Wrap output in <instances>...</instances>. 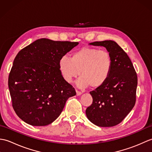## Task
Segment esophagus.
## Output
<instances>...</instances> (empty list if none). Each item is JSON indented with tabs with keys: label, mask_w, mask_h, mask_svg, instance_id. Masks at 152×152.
<instances>
[{
	"label": "esophagus",
	"mask_w": 152,
	"mask_h": 152,
	"mask_svg": "<svg viewBox=\"0 0 152 152\" xmlns=\"http://www.w3.org/2000/svg\"><path fill=\"white\" fill-rule=\"evenodd\" d=\"M82 94V92L78 91H77V90H76V95L77 96H80V95H81Z\"/></svg>",
	"instance_id": "esophagus-1"
}]
</instances>
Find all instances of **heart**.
<instances>
[{
	"label": "heart",
	"instance_id": "1",
	"mask_svg": "<svg viewBox=\"0 0 152 152\" xmlns=\"http://www.w3.org/2000/svg\"><path fill=\"white\" fill-rule=\"evenodd\" d=\"M112 67V58L108 51L88 47L75 51L70 59L63 56L59 61L63 78L70 83L80 74L77 83L81 88L101 87L109 78Z\"/></svg>",
	"mask_w": 152,
	"mask_h": 152
}]
</instances>
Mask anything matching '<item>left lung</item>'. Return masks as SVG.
<instances>
[{
  "label": "left lung",
  "mask_w": 152,
  "mask_h": 152,
  "mask_svg": "<svg viewBox=\"0 0 152 152\" xmlns=\"http://www.w3.org/2000/svg\"><path fill=\"white\" fill-rule=\"evenodd\" d=\"M89 45L104 47L111 56L112 67L107 81L90 92L93 103L86 114L96 126L113 127L121 123L135 104L137 73L127 54L115 42H94Z\"/></svg>",
  "instance_id": "obj_1"
}]
</instances>
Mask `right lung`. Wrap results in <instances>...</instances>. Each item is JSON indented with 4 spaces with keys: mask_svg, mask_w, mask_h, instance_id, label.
I'll return each mask as SVG.
<instances>
[{
    "mask_svg": "<svg viewBox=\"0 0 152 152\" xmlns=\"http://www.w3.org/2000/svg\"><path fill=\"white\" fill-rule=\"evenodd\" d=\"M78 42L40 38L22 49L8 77L12 106L18 117L33 126H45L60 115L75 89L64 80L59 61Z\"/></svg>",
    "mask_w": 152,
    "mask_h": 152,
    "instance_id": "1",
    "label": "right lung"
}]
</instances>
